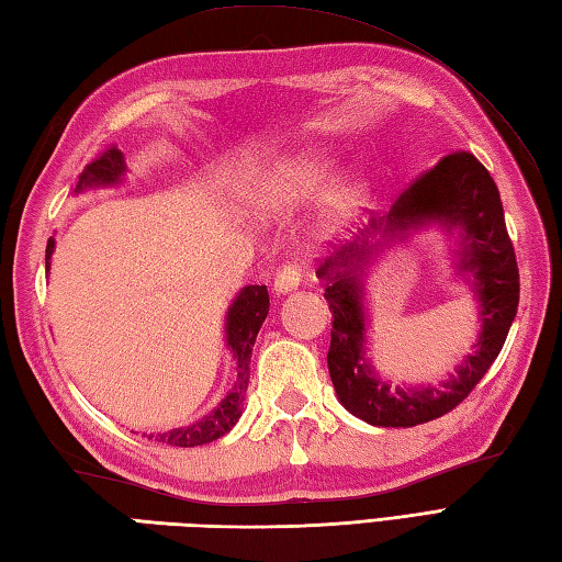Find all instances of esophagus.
Masks as SVG:
<instances>
[{"label": "esophagus", "instance_id": "1", "mask_svg": "<svg viewBox=\"0 0 562 562\" xmlns=\"http://www.w3.org/2000/svg\"><path fill=\"white\" fill-rule=\"evenodd\" d=\"M302 278H304L302 262H290V266H284L278 274H274L272 290H274V294H288V292L300 288Z\"/></svg>", "mask_w": 562, "mask_h": 562}]
</instances>
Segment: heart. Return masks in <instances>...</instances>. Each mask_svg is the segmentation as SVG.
I'll use <instances>...</instances> for the list:
<instances>
[{
    "label": "heart",
    "instance_id": "obj_1",
    "mask_svg": "<svg viewBox=\"0 0 562 562\" xmlns=\"http://www.w3.org/2000/svg\"><path fill=\"white\" fill-rule=\"evenodd\" d=\"M321 173H324V161L314 157H294L288 164L280 166L278 178H274V188L282 193H300V190L312 188ZM362 195V181L357 173H342L336 176L326 186L324 205L330 220H342L357 207Z\"/></svg>",
    "mask_w": 562,
    "mask_h": 562
}]
</instances>
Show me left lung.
Returning <instances> with one entry per match:
<instances>
[{
    "mask_svg": "<svg viewBox=\"0 0 562 562\" xmlns=\"http://www.w3.org/2000/svg\"><path fill=\"white\" fill-rule=\"evenodd\" d=\"M439 221L462 229V262L471 269L482 302L484 333L473 356L441 387L391 390L366 364L361 289L356 280L376 233L398 235L411 225ZM380 237V238H381ZM318 278L326 280L333 314L328 372L340 403L352 415L379 427H413L447 415L469 396L497 360L519 306V268L507 234L503 202L491 171L471 151H451L403 190L384 222H372L362 238L324 260Z\"/></svg>",
    "mask_w": 562,
    "mask_h": 562,
    "instance_id": "8db88e82",
    "label": "left lung"
}]
</instances>
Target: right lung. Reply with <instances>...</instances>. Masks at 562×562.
I'll list each match as a JSON object with an SVG mask.
<instances>
[{
  "label": "right lung",
  "instance_id": "obj_1",
  "mask_svg": "<svg viewBox=\"0 0 562 562\" xmlns=\"http://www.w3.org/2000/svg\"><path fill=\"white\" fill-rule=\"evenodd\" d=\"M123 171H125L123 151L117 147H105L97 159L83 166V171L79 173L77 190L87 186L115 183L117 178L123 176ZM53 248H55V238H47L45 268H50ZM268 308H270V296H268L266 284H248V288L238 292L234 304L229 306V312H226V342H229V348L236 357L234 389L226 393V398L210 415L202 417V420H198L190 427H178V429H171V432L157 435V441H164V445H171V447H198V445H207V441L220 439L236 425L238 417H241V401L248 389L250 352H254V342L262 321L268 316ZM151 437L154 435H149V439Z\"/></svg>",
  "mask_w": 562,
  "mask_h": 562
}]
</instances>
